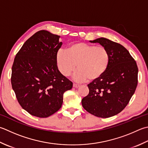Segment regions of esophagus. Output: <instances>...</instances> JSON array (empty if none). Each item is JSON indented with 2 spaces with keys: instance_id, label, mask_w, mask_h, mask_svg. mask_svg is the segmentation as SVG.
<instances>
[{
  "instance_id": "esophagus-1",
  "label": "esophagus",
  "mask_w": 148,
  "mask_h": 148,
  "mask_svg": "<svg viewBox=\"0 0 148 148\" xmlns=\"http://www.w3.org/2000/svg\"><path fill=\"white\" fill-rule=\"evenodd\" d=\"M79 86V85H78V84H76V83L73 84V87L74 88H78Z\"/></svg>"
}]
</instances>
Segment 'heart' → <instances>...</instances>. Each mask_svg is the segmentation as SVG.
Here are the masks:
<instances>
[{
  "mask_svg": "<svg viewBox=\"0 0 148 148\" xmlns=\"http://www.w3.org/2000/svg\"><path fill=\"white\" fill-rule=\"evenodd\" d=\"M108 51L103 46L79 42L71 45L67 50L57 53V65L63 76H68L74 71V79L84 82L99 79L106 72L109 64Z\"/></svg>",
  "mask_w": 148,
  "mask_h": 148,
  "instance_id": "obj_1",
  "label": "heart"
}]
</instances>
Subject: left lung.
<instances>
[{"label":"left lung","mask_w":148,"mask_h":148,"mask_svg":"<svg viewBox=\"0 0 148 148\" xmlns=\"http://www.w3.org/2000/svg\"><path fill=\"white\" fill-rule=\"evenodd\" d=\"M90 42L105 47L110 61L103 76L88 85L89 93L82 100V106L96 117H112L123 110L135 93L138 83L137 63L119 43L105 38Z\"/></svg>","instance_id":"obj_1"}]
</instances>
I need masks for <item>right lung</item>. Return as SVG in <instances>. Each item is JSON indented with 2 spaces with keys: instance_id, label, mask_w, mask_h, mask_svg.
I'll use <instances>...</instances> for the list:
<instances>
[{
  "instance_id": "right-lung-1",
  "label": "right lung",
  "mask_w": 148,
  "mask_h": 148,
  "mask_svg": "<svg viewBox=\"0 0 148 148\" xmlns=\"http://www.w3.org/2000/svg\"><path fill=\"white\" fill-rule=\"evenodd\" d=\"M60 36L36 32L14 58L11 82L20 105L32 115L45 118L62 107L64 92L72 83L58 69L56 56L62 45Z\"/></svg>"
}]
</instances>
